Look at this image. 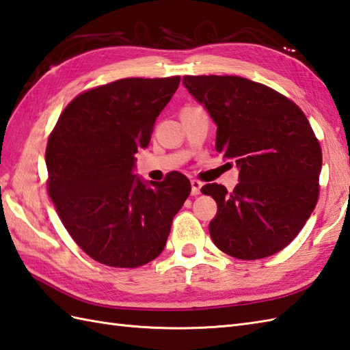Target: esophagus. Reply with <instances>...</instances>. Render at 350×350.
Segmentation results:
<instances>
[{
  "mask_svg": "<svg viewBox=\"0 0 350 350\" xmlns=\"http://www.w3.org/2000/svg\"><path fill=\"white\" fill-rule=\"evenodd\" d=\"M191 187H192L191 194L192 196H198L200 194V189H202V187H203V182H200L197 179H192L191 180Z\"/></svg>",
  "mask_w": 350,
  "mask_h": 350,
  "instance_id": "obj_1",
  "label": "esophagus"
}]
</instances>
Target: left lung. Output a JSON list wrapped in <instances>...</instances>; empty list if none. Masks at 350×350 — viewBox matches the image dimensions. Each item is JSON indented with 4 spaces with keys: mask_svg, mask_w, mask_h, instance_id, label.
<instances>
[{
    "mask_svg": "<svg viewBox=\"0 0 350 350\" xmlns=\"http://www.w3.org/2000/svg\"><path fill=\"white\" fill-rule=\"evenodd\" d=\"M217 123V152L239 167L232 192L202 188L218 204L213 243L241 260L269 257L302 230L319 198L322 148L293 100L265 84L230 75L183 77Z\"/></svg>",
    "mask_w": 350,
    "mask_h": 350,
    "instance_id": "8db88e82",
    "label": "left lung"
}]
</instances>
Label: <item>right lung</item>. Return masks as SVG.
<instances>
[{
	"mask_svg": "<svg viewBox=\"0 0 350 350\" xmlns=\"http://www.w3.org/2000/svg\"><path fill=\"white\" fill-rule=\"evenodd\" d=\"M180 77L124 78L79 93L46 144L48 194L72 239L96 262L138 267L158 257L191 192L173 171L147 187L132 174L135 153Z\"/></svg>",
	"mask_w": 350,
	"mask_h": 350,
	"instance_id": "right-lung-1",
	"label": "right lung"
}]
</instances>
